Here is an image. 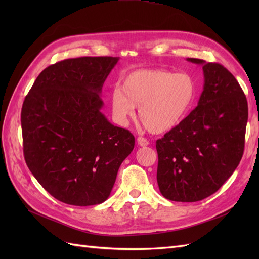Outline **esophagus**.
<instances>
[{
    "label": "esophagus",
    "instance_id": "obj_1",
    "mask_svg": "<svg viewBox=\"0 0 259 259\" xmlns=\"http://www.w3.org/2000/svg\"><path fill=\"white\" fill-rule=\"evenodd\" d=\"M137 142H138V145L141 147H146L149 145V141L144 138V137H138V138H137Z\"/></svg>",
    "mask_w": 259,
    "mask_h": 259
}]
</instances>
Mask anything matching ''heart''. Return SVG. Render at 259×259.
I'll return each mask as SVG.
<instances>
[{"label": "heart", "instance_id": "1", "mask_svg": "<svg viewBox=\"0 0 259 259\" xmlns=\"http://www.w3.org/2000/svg\"><path fill=\"white\" fill-rule=\"evenodd\" d=\"M196 79L188 72L141 69L126 74L111 92L114 119L125 124L139 107V117L153 134L174 129L189 113L197 99Z\"/></svg>", "mask_w": 259, "mask_h": 259}]
</instances>
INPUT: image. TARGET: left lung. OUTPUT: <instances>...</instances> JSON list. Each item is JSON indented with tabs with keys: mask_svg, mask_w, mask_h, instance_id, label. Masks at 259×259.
Here are the masks:
<instances>
[{
	"mask_svg": "<svg viewBox=\"0 0 259 259\" xmlns=\"http://www.w3.org/2000/svg\"><path fill=\"white\" fill-rule=\"evenodd\" d=\"M201 64L205 76L198 106L156 142L157 181L164 198L194 202L214 194L239 164L248 104L238 81L219 63Z\"/></svg>",
	"mask_w": 259,
	"mask_h": 259,
	"instance_id": "1",
	"label": "left lung"
}]
</instances>
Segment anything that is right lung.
Here are the masks:
<instances>
[{"label":"right lung","mask_w":259,"mask_h":259,"mask_svg":"<svg viewBox=\"0 0 259 259\" xmlns=\"http://www.w3.org/2000/svg\"><path fill=\"white\" fill-rule=\"evenodd\" d=\"M118 60L81 57L49 65L22 106L27 167L49 194L68 205L107 200L135 147L134 135L100 111L102 85Z\"/></svg>","instance_id":"right-lung-1"}]
</instances>
